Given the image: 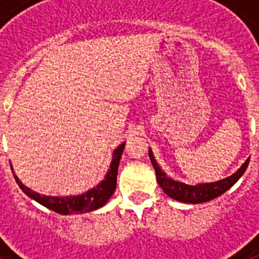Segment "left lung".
Listing matches in <instances>:
<instances>
[{"label": "left lung", "mask_w": 259, "mask_h": 259, "mask_svg": "<svg viewBox=\"0 0 259 259\" xmlns=\"http://www.w3.org/2000/svg\"><path fill=\"white\" fill-rule=\"evenodd\" d=\"M149 158L152 165H153L154 170H156V176H157V183L161 187L162 191L168 195L169 197L175 199L181 203H191V204H197V203H205L215 199V197L221 196L222 193H225L227 189H230L239 179L242 175L245 173L246 168L249 165L250 157L246 160L239 169L235 173H233L231 176L222 179L215 183H199V184L191 185L185 184L183 181L175 180L172 177H169L164 170L161 169V166L158 165L156 158L153 156V152L149 148Z\"/></svg>", "instance_id": "8db88e82"}]
</instances>
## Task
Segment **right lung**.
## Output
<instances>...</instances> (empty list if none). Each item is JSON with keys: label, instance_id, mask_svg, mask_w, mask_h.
Returning <instances> with one entry per match:
<instances>
[{"label": "right lung", "instance_id": "add662e5", "mask_svg": "<svg viewBox=\"0 0 259 259\" xmlns=\"http://www.w3.org/2000/svg\"><path fill=\"white\" fill-rule=\"evenodd\" d=\"M123 148H125V142H122L121 145L114 149L111 164H110L107 173L105 175V179L97 187L89 189L87 192L82 193V195H74V196H71V195L70 196H47V195H40V193L34 192L30 188H28L26 185L22 184L21 180L14 175L13 168H12V170H13L16 183L22 189V192L25 193L26 196H29L30 199H33V200H36L41 205L47 207V208L52 209L55 212L62 213V215L91 212L94 209L103 207L110 197H111L114 191H115L118 165H119V160H121Z\"/></svg>", "mask_w": 259, "mask_h": 259}]
</instances>
